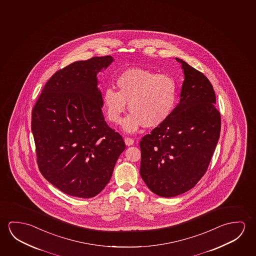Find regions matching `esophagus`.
<instances>
[{"mask_svg": "<svg viewBox=\"0 0 256 256\" xmlns=\"http://www.w3.org/2000/svg\"><path fill=\"white\" fill-rule=\"evenodd\" d=\"M124 142H126V144L127 146H130V145L134 144V140L132 138V137H127V136H126V138H124Z\"/></svg>", "mask_w": 256, "mask_h": 256, "instance_id": "obj_1", "label": "esophagus"}]
</instances>
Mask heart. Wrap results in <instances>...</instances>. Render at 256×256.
<instances>
[{
    "mask_svg": "<svg viewBox=\"0 0 256 256\" xmlns=\"http://www.w3.org/2000/svg\"><path fill=\"white\" fill-rule=\"evenodd\" d=\"M116 84L118 90L110 87L105 90L103 106L110 122L118 124L129 102L132 113L122 122L124 129L129 132L140 126H161L174 113L178 102V82L170 74L127 69L118 76Z\"/></svg>",
    "mask_w": 256,
    "mask_h": 256,
    "instance_id": "b5f03b06",
    "label": "heart"
}]
</instances>
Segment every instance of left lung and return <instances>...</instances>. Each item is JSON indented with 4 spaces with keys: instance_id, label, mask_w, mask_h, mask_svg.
I'll return each instance as SVG.
<instances>
[{
    "instance_id": "1",
    "label": "left lung",
    "mask_w": 256,
    "mask_h": 256,
    "mask_svg": "<svg viewBox=\"0 0 256 256\" xmlns=\"http://www.w3.org/2000/svg\"><path fill=\"white\" fill-rule=\"evenodd\" d=\"M184 71L180 103L166 122L140 142L142 180L162 198L195 187L211 162L220 138V113L208 78L176 58Z\"/></svg>"
}]
</instances>
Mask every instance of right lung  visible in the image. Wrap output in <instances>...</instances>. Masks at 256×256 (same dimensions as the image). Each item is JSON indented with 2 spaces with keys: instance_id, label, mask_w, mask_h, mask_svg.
Masks as SVG:
<instances>
[{
  "instance_id": "add662e5",
  "label": "right lung",
  "mask_w": 256,
  "mask_h": 256,
  "mask_svg": "<svg viewBox=\"0 0 256 256\" xmlns=\"http://www.w3.org/2000/svg\"><path fill=\"white\" fill-rule=\"evenodd\" d=\"M111 56L74 62L58 70L32 106V129L38 168L69 196L90 198L111 178L124 138L102 114L97 74Z\"/></svg>"
}]
</instances>
